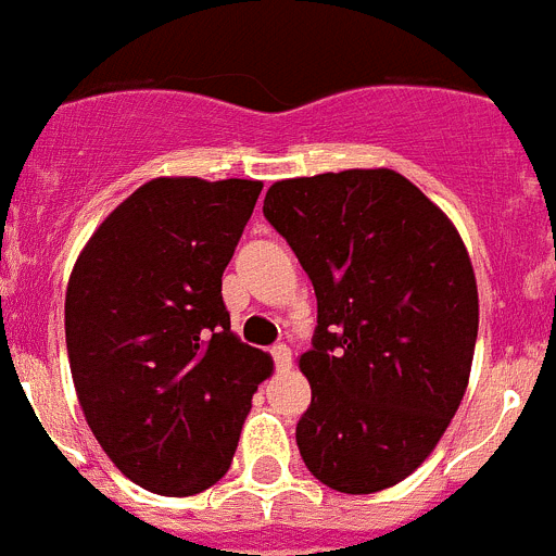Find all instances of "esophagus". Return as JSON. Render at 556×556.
<instances>
[{
    "label": "esophagus",
    "instance_id": "1",
    "mask_svg": "<svg viewBox=\"0 0 556 556\" xmlns=\"http://www.w3.org/2000/svg\"><path fill=\"white\" fill-rule=\"evenodd\" d=\"M269 353H273V362H275V370L278 372H287L289 367H292V351H289L283 342H278V345L269 348Z\"/></svg>",
    "mask_w": 556,
    "mask_h": 556
}]
</instances>
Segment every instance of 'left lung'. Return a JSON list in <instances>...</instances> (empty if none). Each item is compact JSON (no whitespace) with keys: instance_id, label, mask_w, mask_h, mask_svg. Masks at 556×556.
I'll list each match as a JSON object with an SVG mask.
<instances>
[{"instance_id":"8db88e82","label":"left lung","mask_w":556,"mask_h":556,"mask_svg":"<svg viewBox=\"0 0 556 556\" xmlns=\"http://www.w3.org/2000/svg\"><path fill=\"white\" fill-rule=\"evenodd\" d=\"M264 217L317 294L298 448L314 479L367 495L434 451L468 387L479 292L459 233L392 169L278 180Z\"/></svg>"}]
</instances>
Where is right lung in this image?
<instances>
[{"label": "right lung", "mask_w": 556, "mask_h": 556, "mask_svg": "<svg viewBox=\"0 0 556 556\" xmlns=\"http://www.w3.org/2000/svg\"><path fill=\"white\" fill-rule=\"evenodd\" d=\"M258 180L155 178L94 230L66 289V351L88 429L139 488L194 495L233 462L267 353L230 331L223 273Z\"/></svg>", "instance_id": "obj_1"}]
</instances>
